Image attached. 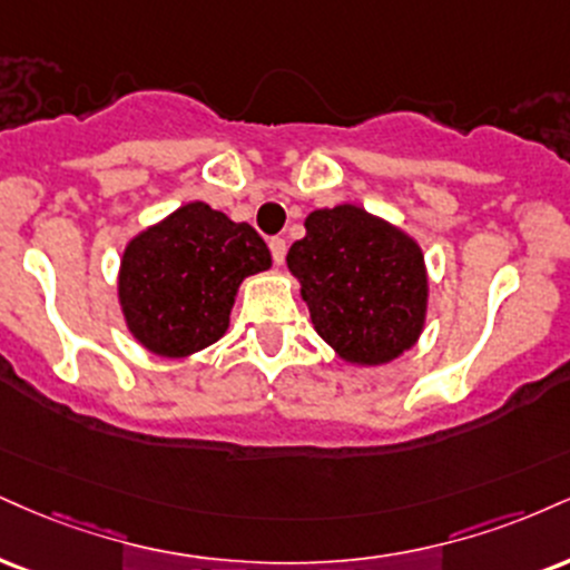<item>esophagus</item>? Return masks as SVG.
<instances>
[{"label":"esophagus","mask_w":570,"mask_h":570,"mask_svg":"<svg viewBox=\"0 0 570 570\" xmlns=\"http://www.w3.org/2000/svg\"><path fill=\"white\" fill-rule=\"evenodd\" d=\"M267 246H271L273 263L284 265V257H286V242H284V238H271V242H267Z\"/></svg>","instance_id":"34e87169"}]
</instances>
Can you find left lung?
<instances>
[{"label": "left lung", "instance_id": "8db88e82", "mask_svg": "<svg viewBox=\"0 0 570 570\" xmlns=\"http://www.w3.org/2000/svg\"><path fill=\"white\" fill-rule=\"evenodd\" d=\"M286 265L318 337L351 366H385L420 342L430 278L401 225L358 204L315 209Z\"/></svg>", "mask_w": 570, "mask_h": 570}]
</instances>
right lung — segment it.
<instances>
[{"mask_svg":"<svg viewBox=\"0 0 570 570\" xmlns=\"http://www.w3.org/2000/svg\"><path fill=\"white\" fill-rule=\"evenodd\" d=\"M273 259L249 223L188 202L125 246L116 297L127 332L159 358H190L228 332L244 278Z\"/></svg>","mask_w":570,"mask_h":570,"instance_id":"add662e5","label":"right lung"}]
</instances>
